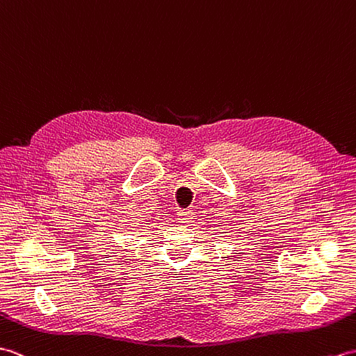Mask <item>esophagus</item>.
Wrapping results in <instances>:
<instances>
[{"label":"esophagus","instance_id":"esophagus-1","mask_svg":"<svg viewBox=\"0 0 356 356\" xmlns=\"http://www.w3.org/2000/svg\"><path fill=\"white\" fill-rule=\"evenodd\" d=\"M193 219V211L191 209H183L178 210V222H188V220Z\"/></svg>","mask_w":356,"mask_h":356}]
</instances>
